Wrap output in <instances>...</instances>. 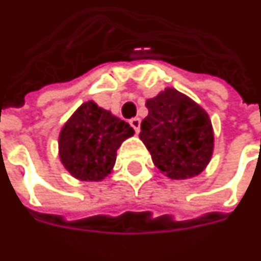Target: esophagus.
<instances>
[{
	"mask_svg": "<svg viewBox=\"0 0 261 261\" xmlns=\"http://www.w3.org/2000/svg\"><path fill=\"white\" fill-rule=\"evenodd\" d=\"M130 125L134 128V131H136V134H138L140 133V125H141V120L138 117H134L131 118L130 120Z\"/></svg>",
	"mask_w": 261,
	"mask_h": 261,
	"instance_id": "34e87169",
	"label": "esophagus"
}]
</instances>
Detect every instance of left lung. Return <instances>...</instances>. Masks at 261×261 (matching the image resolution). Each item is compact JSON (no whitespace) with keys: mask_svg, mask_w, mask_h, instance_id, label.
<instances>
[{"mask_svg":"<svg viewBox=\"0 0 261 261\" xmlns=\"http://www.w3.org/2000/svg\"><path fill=\"white\" fill-rule=\"evenodd\" d=\"M140 138L155 167L172 179L200 174L211 161L213 131L207 113L175 89L147 100Z\"/></svg>","mask_w":261,"mask_h":261,"instance_id":"obj_1","label":"left lung"}]
</instances>
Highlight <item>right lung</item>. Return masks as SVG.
Masks as SVG:
<instances>
[{"label":"right lung","instance_id":"1","mask_svg":"<svg viewBox=\"0 0 261 261\" xmlns=\"http://www.w3.org/2000/svg\"><path fill=\"white\" fill-rule=\"evenodd\" d=\"M133 134L134 130L124 120L93 101H87L62 128L61 161L74 178L100 181L114 167L118 147Z\"/></svg>","mask_w":261,"mask_h":261}]
</instances>
